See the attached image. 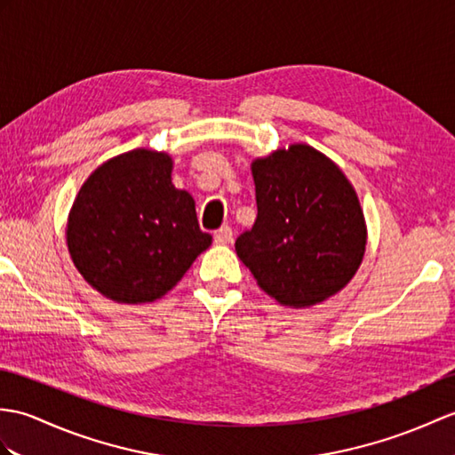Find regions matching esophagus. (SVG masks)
Segmentation results:
<instances>
[{
    "mask_svg": "<svg viewBox=\"0 0 455 455\" xmlns=\"http://www.w3.org/2000/svg\"><path fill=\"white\" fill-rule=\"evenodd\" d=\"M232 240V228L230 227H220L219 230H215V242L220 246L228 244V242Z\"/></svg>",
    "mask_w": 455,
    "mask_h": 455,
    "instance_id": "obj_1",
    "label": "esophagus"
}]
</instances>
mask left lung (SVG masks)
Listing matches in <instances>:
<instances>
[{
    "label": "left lung",
    "instance_id": "8db88e82",
    "mask_svg": "<svg viewBox=\"0 0 455 455\" xmlns=\"http://www.w3.org/2000/svg\"><path fill=\"white\" fill-rule=\"evenodd\" d=\"M258 219L236 253L259 289L289 308H310L345 289L366 251L353 184L330 156L292 143L251 161Z\"/></svg>",
    "mask_w": 455,
    "mask_h": 455
}]
</instances>
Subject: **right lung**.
Wrapping results in <instances>:
<instances>
[{
  "mask_svg": "<svg viewBox=\"0 0 455 455\" xmlns=\"http://www.w3.org/2000/svg\"><path fill=\"white\" fill-rule=\"evenodd\" d=\"M172 156L133 149L108 158L71 205L66 244L94 291L118 304H145L174 289L213 238L196 202L172 184Z\"/></svg>",
  "mask_w": 455,
  "mask_h": 455,
  "instance_id": "right-lung-1",
  "label": "right lung"
}]
</instances>
